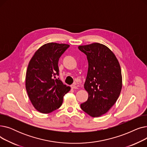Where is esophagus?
I'll list each match as a JSON object with an SVG mask.
<instances>
[{
	"instance_id": "obj_1",
	"label": "esophagus",
	"mask_w": 147,
	"mask_h": 147,
	"mask_svg": "<svg viewBox=\"0 0 147 147\" xmlns=\"http://www.w3.org/2000/svg\"><path fill=\"white\" fill-rule=\"evenodd\" d=\"M71 89H78V87H77V86H76V84H71Z\"/></svg>"
}]
</instances>
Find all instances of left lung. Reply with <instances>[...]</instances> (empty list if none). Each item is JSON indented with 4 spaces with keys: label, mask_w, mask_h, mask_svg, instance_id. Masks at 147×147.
<instances>
[{
    "label": "left lung",
    "mask_w": 147,
    "mask_h": 147,
    "mask_svg": "<svg viewBox=\"0 0 147 147\" xmlns=\"http://www.w3.org/2000/svg\"><path fill=\"white\" fill-rule=\"evenodd\" d=\"M78 48L86 54L88 70L84 88L88 99L81 109L92 117L105 114L116 102L122 88L121 71L114 53L103 44L94 43Z\"/></svg>",
    "instance_id": "1"
}]
</instances>
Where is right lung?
Wrapping results in <instances>:
<instances>
[{
  "mask_svg": "<svg viewBox=\"0 0 147 147\" xmlns=\"http://www.w3.org/2000/svg\"><path fill=\"white\" fill-rule=\"evenodd\" d=\"M69 45L48 43L38 48L30 59L26 76V88L31 102L38 112L48 114L61 106L70 90L56 76L58 61Z\"/></svg>",
  "mask_w": 147,
  "mask_h": 147,
  "instance_id": "right-lung-1",
  "label": "right lung"
}]
</instances>
